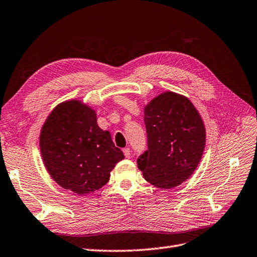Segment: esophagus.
Instances as JSON below:
<instances>
[{"label":"esophagus","mask_w":257,"mask_h":257,"mask_svg":"<svg viewBox=\"0 0 257 257\" xmlns=\"http://www.w3.org/2000/svg\"><path fill=\"white\" fill-rule=\"evenodd\" d=\"M123 153H124V156H125L126 158H128V157L131 156V150H130V148L123 149Z\"/></svg>","instance_id":"1"}]
</instances>
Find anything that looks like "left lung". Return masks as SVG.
Segmentation results:
<instances>
[{
    "label": "left lung",
    "instance_id": "8db88e82",
    "mask_svg": "<svg viewBox=\"0 0 257 257\" xmlns=\"http://www.w3.org/2000/svg\"><path fill=\"white\" fill-rule=\"evenodd\" d=\"M148 150L137 164L144 178L158 188L182 184L197 169L205 148V126L184 95L167 91L145 107Z\"/></svg>",
    "mask_w": 257,
    "mask_h": 257
}]
</instances>
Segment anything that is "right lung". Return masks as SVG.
Returning a JSON list of instances; mask_svg holds the SVG:
<instances>
[{
	"label": "right lung",
	"instance_id": "right-lung-1",
	"mask_svg": "<svg viewBox=\"0 0 257 257\" xmlns=\"http://www.w3.org/2000/svg\"><path fill=\"white\" fill-rule=\"evenodd\" d=\"M40 151L48 172L60 187L77 194L99 190L124 158L96 113L77 100L60 103L44 122Z\"/></svg>",
	"mask_w": 257,
	"mask_h": 257
}]
</instances>
